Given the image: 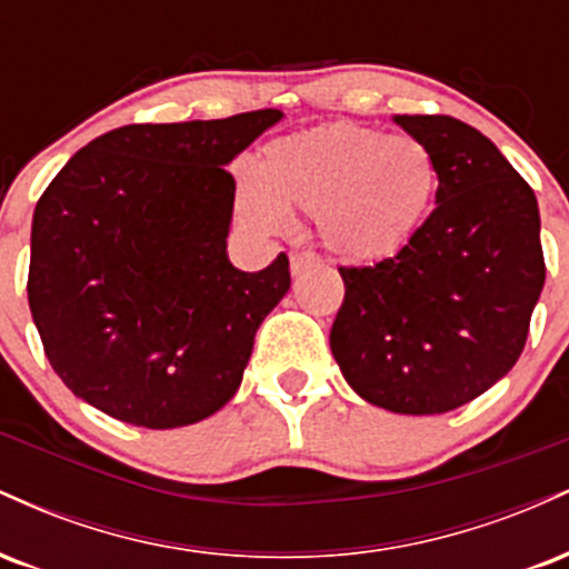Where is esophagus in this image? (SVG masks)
Masks as SVG:
<instances>
[{"label":"esophagus","mask_w":569,"mask_h":569,"mask_svg":"<svg viewBox=\"0 0 569 569\" xmlns=\"http://www.w3.org/2000/svg\"><path fill=\"white\" fill-rule=\"evenodd\" d=\"M318 264H321V259H318L316 253H310V251L291 253V272H293V276H299V272L310 270V267H318Z\"/></svg>","instance_id":"obj_1"}]
</instances>
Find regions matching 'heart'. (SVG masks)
<instances>
[{
	"instance_id": "heart-1",
	"label": "heart",
	"mask_w": 569,
	"mask_h": 569,
	"mask_svg": "<svg viewBox=\"0 0 569 569\" xmlns=\"http://www.w3.org/2000/svg\"><path fill=\"white\" fill-rule=\"evenodd\" d=\"M436 189L439 166L422 139L329 122L267 143L253 176L238 181L234 208L264 234L283 232L286 213H307L326 251L375 264L415 240Z\"/></svg>"
}]
</instances>
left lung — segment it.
I'll list each match as a JSON object with an SVG mask.
<instances>
[{
    "instance_id": "left-lung-1",
    "label": "left lung",
    "mask_w": 569,
    "mask_h": 569,
    "mask_svg": "<svg viewBox=\"0 0 569 569\" xmlns=\"http://www.w3.org/2000/svg\"><path fill=\"white\" fill-rule=\"evenodd\" d=\"M393 120L433 149L436 208L371 267H339L331 326L345 380L398 415H441L502 380L525 350L546 283L532 187L487 136L447 114Z\"/></svg>"
}]
</instances>
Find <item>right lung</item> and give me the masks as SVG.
Segmentation results:
<instances>
[{
	"label": "right lung",
	"mask_w": 569,
	"mask_h": 569,
	"mask_svg": "<svg viewBox=\"0 0 569 569\" xmlns=\"http://www.w3.org/2000/svg\"><path fill=\"white\" fill-rule=\"evenodd\" d=\"M283 117L122 126L82 147L31 221L29 307L63 385L139 428L192 426L234 396L289 257L243 272L227 259V171Z\"/></svg>",
	"instance_id": "obj_1"
}]
</instances>
